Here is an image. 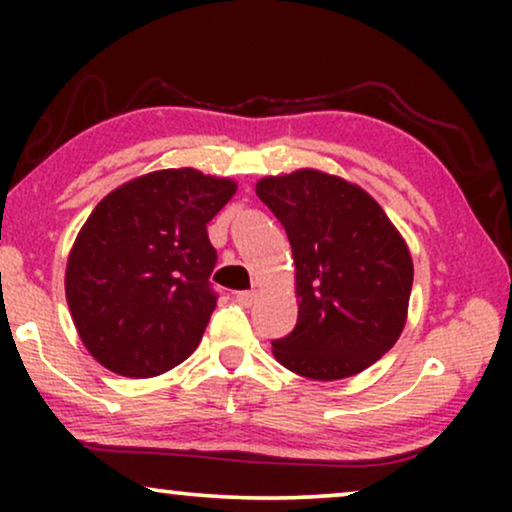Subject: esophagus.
Returning a JSON list of instances; mask_svg holds the SVG:
<instances>
[{
	"label": "esophagus",
	"mask_w": 512,
	"mask_h": 512,
	"mask_svg": "<svg viewBox=\"0 0 512 512\" xmlns=\"http://www.w3.org/2000/svg\"><path fill=\"white\" fill-rule=\"evenodd\" d=\"M256 298H258V291H256V289H251V291H240V293H237V303H242L244 307L254 305V303H256Z\"/></svg>",
	"instance_id": "34e87169"
}]
</instances>
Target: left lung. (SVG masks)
Returning <instances> with one entry per match:
<instances>
[{
	"instance_id": "8db88e82",
	"label": "left lung",
	"mask_w": 512,
	"mask_h": 512,
	"mask_svg": "<svg viewBox=\"0 0 512 512\" xmlns=\"http://www.w3.org/2000/svg\"><path fill=\"white\" fill-rule=\"evenodd\" d=\"M282 221L296 265V328L272 354L310 380L352 377L401 338L412 291V256L373 195L321 170L256 181Z\"/></svg>"
}]
</instances>
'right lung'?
Instances as JSON below:
<instances>
[{
    "label": "right lung",
    "instance_id": "obj_1",
    "mask_svg": "<svg viewBox=\"0 0 512 512\" xmlns=\"http://www.w3.org/2000/svg\"><path fill=\"white\" fill-rule=\"evenodd\" d=\"M237 184L193 167L130 179L97 202L67 258L65 296L90 356L156 377L200 345L216 307L207 223Z\"/></svg>",
    "mask_w": 512,
    "mask_h": 512
}]
</instances>
